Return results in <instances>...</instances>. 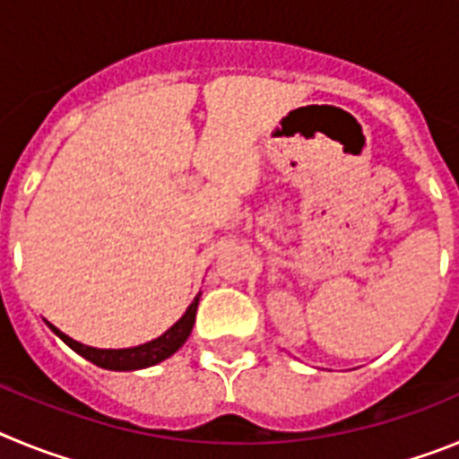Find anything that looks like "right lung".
Here are the masks:
<instances>
[{
    "label": "right lung",
    "instance_id": "add662e5",
    "mask_svg": "<svg viewBox=\"0 0 459 459\" xmlns=\"http://www.w3.org/2000/svg\"><path fill=\"white\" fill-rule=\"evenodd\" d=\"M202 291L193 299V303L188 306V310L184 312V317L179 322L169 326L163 335L149 340L144 344H137V347H126V350H99V347H89V344L78 342V340L68 338L66 333H62L59 328L52 326L50 322H46L50 326V331L55 335L64 340V342L71 347L75 354H80L82 359L91 360L93 366L105 368V370H117V372H128V370H142V368L156 366L160 360L169 359L174 351L179 350L181 344L188 340L190 331H193L195 324V312H197V303H200Z\"/></svg>",
    "mask_w": 459,
    "mask_h": 459
}]
</instances>
